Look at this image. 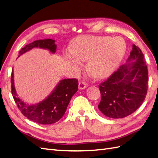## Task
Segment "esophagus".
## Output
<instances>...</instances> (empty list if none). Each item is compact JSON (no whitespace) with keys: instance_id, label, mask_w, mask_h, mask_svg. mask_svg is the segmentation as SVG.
Here are the masks:
<instances>
[{"instance_id":"esophagus-1","label":"esophagus","mask_w":158,"mask_h":158,"mask_svg":"<svg viewBox=\"0 0 158 158\" xmlns=\"http://www.w3.org/2000/svg\"><path fill=\"white\" fill-rule=\"evenodd\" d=\"M87 87V85L83 81H80L79 83V89H84Z\"/></svg>"}]
</instances>
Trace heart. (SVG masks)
<instances>
[{
    "label": "heart",
    "mask_w": 158,
    "mask_h": 158,
    "mask_svg": "<svg viewBox=\"0 0 158 158\" xmlns=\"http://www.w3.org/2000/svg\"><path fill=\"white\" fill-rule=\"evenodd\" d=\"M126 49V43L120 38L82 36L74 40L72 54H66L64 58L75 69L80 64L79 60H88L87 71L94 77L103 79L118 67Z\"/></svg>",
    "instance_id": "b5f03b06"
}]
</instances>
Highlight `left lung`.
Wrapping results in <instances>:
<instances>
[{"label":"left lung","mask_w":158,"mask_h":158,"mask_svg":"<svg viewBox=\"0 0 158 158\" xmlns=\"http://www.w3.org/2000/svg\"><path fill=\"white\" fill-rule=\"evenodd\" d=\"M148 87V71L143 54L133 44L127 63L99 85L102 98L98 108L109 118H124L140 107Z\"/></svg>","instance_id":"8db88e82"}]
</instances>
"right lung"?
<instances>
[{
    "label": "right lung",
    "mask_w": 158,
    "mask_h": 158,
    "mask_svg": "<svg viewBox=\"0 0 158 158\" xmlns=\"http://www.w3.org/2000/svg\"><path fill=\"white\" fill-rule=\"evenodd\" d=\"M34 48L48 50L54 54L56 50L55 40L52 39L39 40L25 46L19 51V56ZM11 92L15 102L20 111L28 119L41 124H51L58 122L67 110V106L78 90V81L76 79L60 80L45 100L35 104H29L18 97L14 84L13 69L11 73Z\"/></svg>",
    "instance_id": "1"
}]
</instances>
